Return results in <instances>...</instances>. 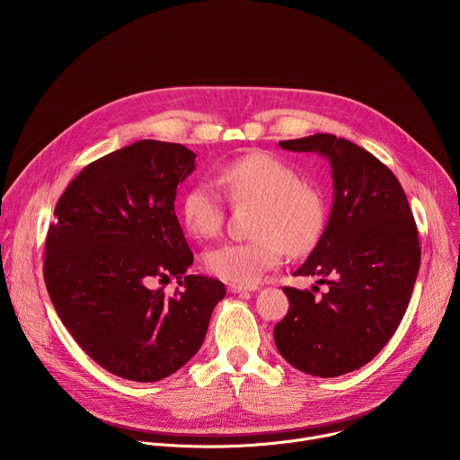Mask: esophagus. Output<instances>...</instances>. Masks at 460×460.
<instances>
[{"instance_id":"obj_1","label":"esophagus","mask_w":460,"mask_h":460,"mask_svg":"<svg viewBox=\"0 0 460 460\" xmlns=\"http://www.w3.org/2000/svg\"><path fill=\"white\" fill-rule=\"evenodd\" d=\"M256 288H247V286H238V284H229L227 286V291L229 293H234V295H240V293H247V291H254Z\"/></svg>"}]
</instances>
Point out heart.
I'll use <instances>...</instances> for the list:
<instances>
[{
  "label": "heart",
  "instance_id": "heart-1",
  "mask_svg": "<svg viewBox=\"0 0 460 460\" xmlns=\"http://www.w3.org/2000/svg\"><path fill=\"white\" fill-rule=\"evenodd\" d=\"M218 183L233 204H258L254 240L227 242L206 254L208 270L231 284L252 286L282 264L286 249L304 254L318 242L325 224L322 196L302 185L300 174L270 153H252L224 165ZM181 222L196 238L217 236L226 204L215 185L192 183L181 199Z\"/></svg>",
  "mask_w": 460,
  "mask_h": 460
}]
</instances>
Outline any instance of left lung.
Returning a JSON list of instances; mask_svg holds the SVG:
<instances>
[{
	"label": "left lung",
	"instance_id": "obj_1",
	"mask_svg": "<svg viewBox=\"0 0 460 460\" xmlns=\"http://www.w3.org/2000/svg\"><path fill=\"white\" fill-rule=\"evenodd\" d=\"M332 165L327 226L295 277H318L327 291L284 288L289 311L275 344L296 369L314 376L355 371L378 355L408 309L420 268L417 226L402 185L378 158L333 135L284 140Z\"/></svg>",
	"mask_w": 460,
	"mask_h": 460
}]
</instances>
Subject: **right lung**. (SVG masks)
Instances as JSON below:
<instances>
[{"label":"right lung","mask_w":460,"mask_h":460,"mask_svg":"<svg viewBox=\"0 0 460 460\" xmlns=\"http://www.w3.org/2000/svg\"><path fill=\"white\" fill-rule=\"evenodd\" d=\"M181 144L140 140L89 164L61 194L43 277L58 316L102 367L156 382L204 344L220 280L187 275L192 252L174 215L176 189L196 167ZM176 276L165 297L153 279Z\"/></svg>","instance_id":"1"}]
</instances>
